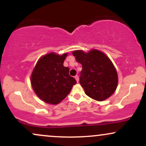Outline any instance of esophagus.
<instances>
[{
    "instance_id": "obj_1",
    "label": "esophagus",
    "mask_w": 146,
    "mask_h": 146,
    "mask_svg": "<svg viewBox=\"0 0 146 146\" xmlns=\"http://www.w3.org/2000/svg\"><path fill=\"white\" fill-rule=\"evenodd\" d=\"M75 80H76L77 82H79V76H78V75H75Z\"/></svg>"
}]
</instances>
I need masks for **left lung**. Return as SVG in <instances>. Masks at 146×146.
Listing matches in <instances>:
<instances>
[{
  "label": "left lung",
  "mask_w": 146,
  "mask_h": 146,
  "mask_svg": "<svg viewBox=\"0 0 146 146\" xmlns=\"http://www.w3.org/2000/svg\"><path fill=\"white\" fill-rule=\"evenodd\" d=\"M78 62L82 65L80 84L90 98L102 102L113 94L118 84V76L113 64L104 53L93 49L73 52Z\"/></svg>",
  "instance_id": "left-lung-1"
}]
</instances>
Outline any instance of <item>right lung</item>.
Instances as JSON below:
<instances>
[{"instance_id": "1", "label": "right lung", "mask_w": 146, "mask_h": 146, "mask_svg": "<svg viewBox=\"0 0 146 146\" xmlns=\"http://www.w3.org/2000/svg\"><path fill=\"white\" fill-rule=\"evenodd\" d=\"M68 53H55L41 57L33 68L31 76V86L36 94L43 102L58 104L71 92L77 83L68 74L69 68L63 63Z\"/></svg>"}]
</instances>
